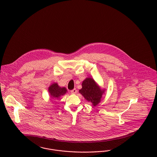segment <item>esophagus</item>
I'll use <instances>...</instances> for the list:
<instances>
[{
	"mask_svg": "<svg viewBox=\"0 0 157 157\" xmlns=\"http://www.w3.org/2000/svg\"><path fill=\"white\" fill-rule=\"evenodd\" d=\"M71 94H74L77 93V90L75 88H74V89H73L72 90H71Z\"/></svg>",
	"mask_w": 157,
	"mask_h": 157,
	"instance_id": "esophagus-1",
	"label": "esophagus"
}]
</instances>
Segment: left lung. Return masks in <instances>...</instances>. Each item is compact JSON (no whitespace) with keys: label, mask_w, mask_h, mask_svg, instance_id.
Instances as JSON below:
<instances>
[{"label":"left lung","mask_w":157,"mask_h":157,"mask_svg":"<svg viewBox=\"0 0 157 157\" xmlns=\"http://www.w3.org/2000/svg\"><path fill=\"white\" fill-rule=\"evenodd\" d=\"M105 90H101L91 78H86L82 83V88L79 92L88 101L92 103L94 106L98 105L102 97Z\"/></svg>","instance_id":"8db88e82"}]
</instances>
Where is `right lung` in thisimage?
<instances>
[{
    "mask_svg": "<svg viewBox=\"0 0 157 157\" xmlns=\"http://www.w3.org/2000/svg\"><path fill=\"white\" fill-rule=\"evenodd\" d=\"M49 92L52 98H58L61 95L65 94L67 90L65 88H61L57 83H54L49 87Z\"/></svg>",
    "mask_w": 157,
    "mask_h": 157,
    "instance_id": "add662e5",
    "label": "right lung"
}]
</instances>
